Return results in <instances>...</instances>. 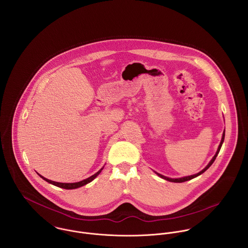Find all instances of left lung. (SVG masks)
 Listing matches in <instances>:
<instances>
[{
	"mask_svg": "<svg viewBox=\"0 0 248 248\" xmlns=\"http://www.w3.org/2000/svg\"><path fill=\"white\" fill-rule=\"evenodd\" d=\"M224 135H225V133L223 132V134H222V138H221V140H220V143H219V145H218V148H217V153H216V155L213 156L211 161L208 163V165H207L203 170H202V171H201V172H199L198 174L193 175V176H188V177H179V178H171V177H165V176H162V175H160V174H158V173H156V172H155V174H156L158 177H160L161 178H163V179H166V180H168V181H171V182H184V181L190 180V179H192V178H194V177H197L198 176L202 175V173H204V172H205V171H206V170H207V169L212 165L213 162L215 161V159H216V157H217V154H218V152H219V150H220V148H221V145H222V143H223V140H224Z\"/></svg>",
	"mask_w": 248,
	"mask_h": 248,
	"instance_id": "left-lung-1",
	"label": "left lung"
}]
</instances>
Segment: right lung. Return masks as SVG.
Instances as JSON below:
<instances>
[{"label": "right lung", "instance_id": "add662e5", "mask_svg": "<svg viewBox=\"0 0 248 248\" xmlns=\"http://www.w3.org/2000/svg\"><path fill=\"white\" fill-rule=\"evenodd\" d=\"M104 168V167H103ZM103 168H101L97 173H95L94 175H93L92 177H88V178H86V179H84V180H81V181H79V182H74V183H62V182H56V181H53V180H49V179H47V178H46V177H42V176H40V177H42L43 179H45L46 181H47L48 183H50V184H53V185H55V186H57V187H60V188H63V189H76V188H79V187H81V186H84V185H86V184H88V183H90L91 181H93L95 177H97L100 173H101V171L103 170Z\"/></svg>", "mask_w": 248, "mask_h": 248}]
</instances>
